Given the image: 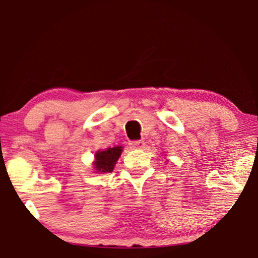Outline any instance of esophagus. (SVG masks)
<instances>
[{"mask_svg": "<svg viewBox=\"0 0 258 258\" xmlns=\"http://www.w3.org/2000/svg\"><path fill=\"white\" fill-rule=\"evenodd\" d=\"M131 148H133V149H143V148L146 147V142L145 141H133L130 143Z\"/></svg>", "mask_w": 258, "mask_h": 258, "instance_id": "obj_1", "label": "esophagus"}]
</instances>
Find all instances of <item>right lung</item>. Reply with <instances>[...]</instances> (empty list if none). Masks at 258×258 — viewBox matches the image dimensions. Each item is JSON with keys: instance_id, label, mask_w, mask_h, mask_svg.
<instances>
[{"instance_id": "right-lung-1", "label": "right lung", "mask_w": 258, "mask_h": 258, "mask_svg": "<svg viewBox=\"0 0 258 258\" xmlns=\"http://www.w3.org/2000/svg\"><path fill=\"white\" fill-rule=\"evenodd\" d=\"M123 152V147L117 146L112 148H107L104 150H98L94 154L93 171L95 173H111L115 168L117 160Z\"/></svg>"}]
</instances>
